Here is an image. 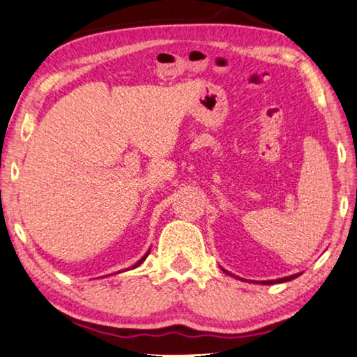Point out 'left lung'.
Instances as JSON below:
<instances>
[{
  "label": "left lung",
  "instance_id": "1",
  "mask_svg": "<svg viewBox=\"0 0 357 357\" xmlns=\"http://www.w3.org/2000/svg\"><path fill=\"white\" fill-rule=\"evenodd\" d=\"M228 273V272H227ZM301 273H296V275H291V277H284V278H278V280H268V281H262L264 284H273V283H283V281H289V280H294L296 277H299Z\"/></svg>",
  "mask_w": 357,
  "mask_h": 357
}]
</instances>
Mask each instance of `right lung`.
I'll return each instance as SVG.
<instances>
[{"mask_svg":"<svg viewBox=\"0 0 357 357\" xmlns=\"http://www.w3.org/2000/svg\"><path fill=\"white\" fill-rule=\"evenodd\" d=\"M147 255H149V252H147V254H145V255H144V257H142V259H140V260H139V262H137V264H134V265H132V267H130V268H135V267H139V265H140V264H142V262H144V260H145V259H147Z\"/></svg>","mask_w":357,"mask_h":357,"instance_id":"add662e5","label":"right lung"}]
</instances>
